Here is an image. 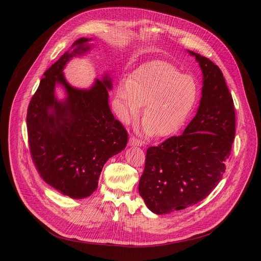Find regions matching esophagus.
<instances>
[{"label": "esophagus", "mask_w": 261, "mask_h": 261, "mask_svg": "<svg viewBox=\"0 0 261 261\" xmlns=\"http://www.w3.org/2000/svg\"><path fill=\"white\" fill-rule=\"evenodd\" d=\"M129 145L130 146H143V142L139 141L138 139H135V138H130L129 139Z\"/></svg>", "instance_id": "34e87169"}]
</instances>
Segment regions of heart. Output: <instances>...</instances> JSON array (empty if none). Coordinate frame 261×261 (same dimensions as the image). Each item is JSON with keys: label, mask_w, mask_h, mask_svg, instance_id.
Masks as SVG:
<instances>
[{"label": "heart", "mask_w": 261, "mask_h": 261, "mask_svg": "<svg viewBox=\"0 0 261 261\" xmlns=\"http://www.w3.org/2000/svg\"><path fill=\"white\" fill-rule=\"evenodd\" d=\"M199 94L194 77L165 61H151L136 68L117 88L118 117L128 123L141 113L145 135L168 136L179 130L193 110Z\"/></svg>", "instance_id": "heart-1"}]
</instances>
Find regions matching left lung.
I'll use <instances>...</instances> for the list:
<instances>
[{
  "label": "left lung",
  "mask_w": 261,
  "mask_h": 261,
  "mask_svg": "<svg viewBox=\"0 0 261 261\" xmlns=\"http://www.w3.org/2000/svg\"><path fill=\"white\" fill-rule=\"evenodd\" d=\"M199 63L203 87L197 114L180 136L146 153L139 191L156 215L184 210L206 198L225 172L235 139V109L220 68L188 50Z\"/></svg>",
  "instance_id": "obj_1"
}]
</instances>
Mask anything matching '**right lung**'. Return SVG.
Wrapping results in <instances>:
<instances>
[{
    "label": "right lung",
    "mask_w": 261,
    "mask_h": 261,
    "mask_svg": "<svg viewBox=\"0 0 261 261\" xmlns=\"http://www.w3.org/2000/svg\"><path fill=\"white\" fill-rule=\"evenodd\" d=\"M92 39L79 38L44 73L27 110L31 154L41 177L72 199L91 196L98 186L106 162L127 146L128 133L109 106L112 79L105 74L90 89H78L63 70L73 57L91 49ZM60 85L66 93L59 101Z\"/></svg>",
    "instance_id": "add662e5"
}]
</instances>
